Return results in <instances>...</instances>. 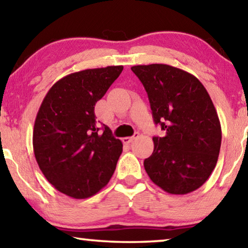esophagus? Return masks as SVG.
I'll return each mask as SVG.
<instances>
[{
    "label": "esophagus",
    "mask_w": 248,
    "mask_h": 248,
    "mask_svg": "<svg viewBox=\"0 0 248 248\" xmlns=\"http://www.w3.org/2000/svg\"><path fill=\"white\" fill-rule=\"evenodd\" d=\"M138 137H139V132H135V135H133L132 137H125V138L123 139V141H124V143H130L133 140L138 138Z\"/></svg>",
    "instance_id": "esophagus-1"
}]
</instances>
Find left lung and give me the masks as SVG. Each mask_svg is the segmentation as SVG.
Segmentation results:
<instances>
[{
  "label": "left lung",
  "instance_id": "obj_1",
  "mask_svg": "<svg viewBox=\"0 0 248 248\" xmlns=\"http://www.w3.org/2000/svg\"><path fill=\"white\" fill-rule=\"evenodd\" d=\"M148 93L153 120L164 137H153L144 160L149 178L171 194L202 186L217 162L221 124L212 99L193 75L164 64L132 66Z\"/></svg>",
  "mask_w": 248,
  "mask_h": 248
}]
</instances>
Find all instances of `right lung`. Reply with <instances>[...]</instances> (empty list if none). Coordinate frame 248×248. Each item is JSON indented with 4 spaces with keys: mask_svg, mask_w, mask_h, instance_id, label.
Masks as SVG:
<instances>
[{
    "mask_svg": "<svg viewBox=\"0 0 248 248\" xmlns=\"http://www.w3.org/2000/svg\"><path fill=\"white\" fill-rule=\"evenodd\" d=\"M124 66L86 69L55 82L39 107L33 131L37 164L53 186L74 199H87L107 186L123 143L104 124L95 105Z\"/></svg>",
    "mask_w": 248,
    "mask_h": 248,
    "instance_id": "obj_1",
    "label": "right lung"
}]
</instances>
